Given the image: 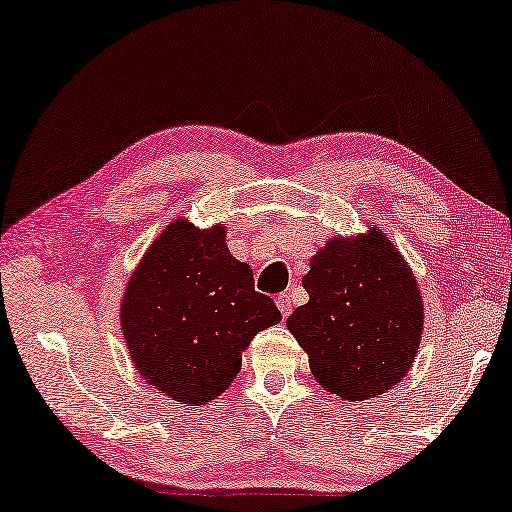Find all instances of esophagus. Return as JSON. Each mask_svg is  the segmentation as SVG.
<instances>
[{
    "label": "esophagus",
    "mask_w": 512,
    "mask_h": 512,
    "mask_svg": "<svg viewBox=\"0 0 512 512\" xmlns=\"http://www.w3.org/2000/svg\"><path fill=\"white\" fill-rule=\"evenodd\" d=\"M276 303H278V310L282 312V317H287L289 312H292V296H289L287 292L280 294L278 299H276Z\"/></svg>",
    "instance_id": "34e87169"
}]
</instances>
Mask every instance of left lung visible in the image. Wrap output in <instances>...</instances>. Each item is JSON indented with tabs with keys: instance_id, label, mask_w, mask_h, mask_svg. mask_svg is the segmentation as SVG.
Masks as SVG:
<instances>
[{
	"instance_id": "8db88e82",
	"label": "left lung",
	"mask_w": 512,
	"mask_h": 512,
	"mask_svg": "<svg viewBox=\"0 0 512 512\" xmlns=\"http://www.w3.org/2000/svg\"><path fill=\"white\" fill-rule=\"evenodd\" d=\"M303 287L310 299L289 315L287 329L326 391L358 402L407 375L423 329L421 292L377 227L326 243L310 259Z\"/></svg>"
}]
</instances>
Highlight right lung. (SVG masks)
Wrapping results in <instances>:
<instances>
[{
    "mask_svg": "<svg viewBox=\"0 0 512 512\" xmlns=\"http://www.w3.org/2000/svg\"><path fill=\"white\" fill-rule=\"evenodd\" d=\"M282 319L255 292L253 269L230 255L223 227L174 220L142 257L121 303L140 375L183 404L216 400L241 370V352Z\"/></svg>",
    "mask_w": 512,
    "mask_h": 512,
    "instance_id": "1",
    "label": "right lung"
}]
</instances>
